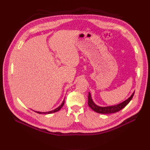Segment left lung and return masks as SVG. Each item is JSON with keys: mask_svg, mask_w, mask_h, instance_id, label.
Masks as SVG:
<instances>
[{"mask_svg": "<svg viewBox=\"0 0 150 150\" xmlns=\"http://www.w3.org/2000/svg\"><path fill=\"white\" fill-rule=\"evenodd\" d=\"M134 92L128 99H126V101H123L119 104H117V105L112 106H107V107H100L96 105V104L94 103V102L92 100L91 96V94L89 93L88 105L93 111L98 113H101V114H111V113H115L116 112H118L119 111L121 110L122 108H124L127 104L130 102L131 99H132L134 96Z\"/></svg>", "mask_w": 150, "mask_h": 150, "instance_id": "1", "label": "left lung"}]
</instances>
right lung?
I'll return each mask as SVG.
<instances>
[{
  "label": "right lung",
  "mask_w": 150,
  "mask_h": 150,
  "mask_svg": "<svg viewBox=\"0 0 150 150\" xmlns=\"http://www.w3.org/2000/svg\"><path fill=\"white\" fill-rule=\"evenodd\" d=\"M64 101H62V104H61V105L59 106L58 108H57L56 109H55V110H52V111H49V112H38V111H35L37 113H39V114H51V113H52V112H57V111H59L61 109V108L63 106V105H64Z\"/></svg>",
  "instance_id": "obj_1"
}]
</instances>
